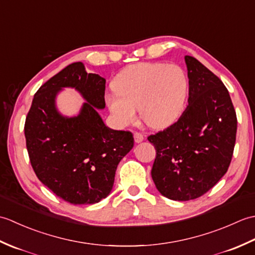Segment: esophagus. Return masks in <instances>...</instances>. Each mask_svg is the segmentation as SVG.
<instances>
[{
  "label": "esophagus",
  "instance_id": "obj_1",
  "mask_svg": "<svg viewBox=\"0 0 255 255\" xmlns=\"http://www.w3.org/2000/svg\"><path fill=\"white\" fill-rule=\"evenodd\" d=\"M133 137H134V141H136L137 143L143 141V139H144L143 134L141 132H134L133 133Z\"/></svg>",
  "mask_w": 255,
  "mask_h": 255
}]
</instances>
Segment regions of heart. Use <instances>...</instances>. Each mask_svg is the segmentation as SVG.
I'll return each instance as SVG.
<instances>
[{
    "mask_svg": "<svg viewBox=\"0 0 255 255\" xmlns=\"http://www.w3.org/2000/svg\"><path fill=\"white\" fill-rule=\"evenodd\" d=\"M115 92L105 95L114 121L128 126L140 116L149 127L163 129L185 110L189 81L186 72L163 62H140L125 68L113 81Z\"/></svg>",
    "mask_w": 255,
    "mask_h": 255,
    "instance_id": "b5f03b06",
    "label": "heart"
}]
</instances>
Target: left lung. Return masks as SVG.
Segmentation results:
<instances>
[{
    "label": "left lung",
    "mask_w": 255,
    "mask_h": 255,
    "mask_svg": "<svg viewBox=\"0 0 255 255\" xmlns=\"http://www.w3.org/2000/svg\"><path fill=\"white\" fill-rule=\"evenodd\" d=\"M188 105L178 121L148 140L155 148L151 176L163 196L198 198L228 171L234 154L237 115L221 80L197 59L185 56Z\"/></svg>",
    "instance_id": "8db88e82"
}]
</instances>
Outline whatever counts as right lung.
I'll list each match as a JSON object with an SVG mask.
<instances>
[{"instance_id":"1","label":"right lung","mask_w":255,"mask_h":255,"mask_svg":"<svg viewBox=\"0 0 255 255\" xmlns=\"http://www.w3.org/2000/svg\"><path fill=\"white\" fill-rule=\"evenodd\" d=\"M106 80L74 62L36 92L25 122L26 147L39 181L73 205L95 204L113 188L121 160L133 147L130 131L108 128L96 108L105 107ZM74 87L87 102L78 117L56 111L55 96Z\"/></svg>"}]
</instances>
